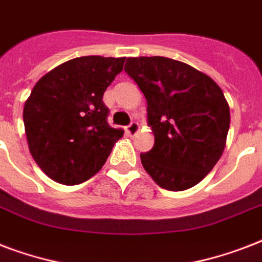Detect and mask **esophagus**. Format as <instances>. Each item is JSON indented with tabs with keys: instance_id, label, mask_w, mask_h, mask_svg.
Masks as SVG:
<instances>
[{
	"instance_id": "34e87169",
	"label": "esophagus",
	"mask_w": 262,
	"mask_h": 262,
	"mask_svg": "<svg viewBox=\"0 0 262 262\" xmlns=\"http://www.w3.org/2000/svg\"><path fill=\"white\" fill-rule=\"evenodd\" d=\"M140 126H139V123L137 122H132L129 126H126V133L129 136H135L137 132H139Z\"/></svg>"
}]
</instances>
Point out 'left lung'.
Wrapping results in <instances>:
<instances>
[{"instance_id":"left-lung-1","label":"left lung","mask_w":262,"mask_h":262,"mask_svg":"<svg viewBox=\"0 0 262 262\" xmlns=\"http://www.w3.org/2000/svg\"><path fill=\"white\" fill-rule=\"evenodd\" d=\"M125 72L147 99L155 144L141 163L160 187L186 190L215 167L226 147L230 107L203 72L166 57H130Z\"/></svg>"}]
</instances>
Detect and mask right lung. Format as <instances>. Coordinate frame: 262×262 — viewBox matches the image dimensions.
Wrapping results in <instances>:
<instances>
[{"mask_svg": "<svg viewBox=\"0 0 262 262\" xmlns=\"http://www.w3.org/2000/svg\"><path fill=\"white\" fill-rule=\"evenodd\" d=\"M125 57L87 55L43 76L26 100L28 148L42 171L62 185L85 182L106 163L122 129L107 123L103 94L123 69Z\"/></svg>", "mask_w": 262, "mask_h": 262, "instance_id": "1", "label": "right lung"}]
</instances>
